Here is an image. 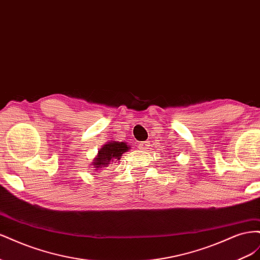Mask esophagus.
Returning a JSON list of instances; mask_svg holds the SVG:
<instances>
[{"label": "esophagus", "mask_w": 260, "mask_h": 260, "mask_svg": "<svg viewBox=\"0 0 260 260\" xmlns=\"http://www.w3.org/2000/svg\"><path fill=\"white\" fill-rule=\"evenodd\" d=\"M139 147H140L141 149H146V148L148 147V143H147V142H141V143L139 144Z\"/></svg>", "instance_id": "34e87169"}]
</instances>
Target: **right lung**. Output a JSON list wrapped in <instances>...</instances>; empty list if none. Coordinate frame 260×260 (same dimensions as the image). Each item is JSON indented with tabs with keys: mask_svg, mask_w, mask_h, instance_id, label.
I'll return each instance as SVG.
<instances>
[{
	"mask_svg": "<svg viewBox=\"0 0 260 260\" xmlns=\"http://www.w3.org/2000/svg\"><path fill=\"white\" fill-rule=\"evenodd\" d=\"M128 149H130L129 145L124 142H109L105 144L100 149L98 157L93 161L94 168L98 170L99 168L107 167L112 160L120 159V156Z\"/></svg>",
	"mask_w": 260,
	"mask_h": 260,
	"instance_id": "1",
	"label": "right lung"
}]
</instances>
